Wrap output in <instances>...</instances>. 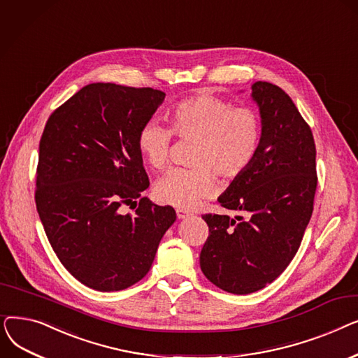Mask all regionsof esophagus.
I'll use <instances>...</instances> for the list:
<instances>
[{
	"instance_id": "esophagus-1",
	"label": "esophagus",
	"mask_w": 358,
	"mask_h": 358,
	"mask_svg": "<svg viewBox=\"0 0 358 358\" xmlns=\"http://www.w3.org/2000/svg\"><path fill=\"white\" fill-rule=\"evenodd\" d=\"M189 216H190V213H189V212L181 210V209H178V210H177V217H178V219H185V217H189Z\"/></svg>"
}]
</instances>
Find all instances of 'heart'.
I'll return each mask as SVG.
<instances>
[{"label": "heart", "mask_w": 358, "mask_h": 358, "mask_svg": "<svg viewBox=\"0 0 358 358\" xmlns=\"http://www.w3.org/2000/svg\"><path fill=\"white\" fill-rule=\"evenodd\" d=\"M169 127L155 120L142 124L136 146L145 162L155 169L166 165L173 134L196 139L190 162L176 168L154 187L161 204L185 210L216 192V174L224 180L242 176L255 161L261 145V119L248 106H235L215 94L203 92L177 103L168 115Z\"/></svg>", "instance_id": "obj_1"}]
</instances>
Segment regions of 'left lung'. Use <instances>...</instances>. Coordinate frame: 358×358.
Segmentation results:
<instances>
[{"label": "left lung", "mask_w": 358, "mask_h": 358, "mask_svg": "<svg viewBox=\"0 0 358 358\" xmlns=\"http://www.w3.org/2000/svg\"><path fill=\"white\" fill-rule=\"evenodd\" d=\"M261 145L245 173L217 201L228 215H203L209 236L200 252L203 274L219 289L248 294L270 285L296 255L313 212L317 185L312 130L280 87L257 81Z\"/></svg>", "instance_id": "obj_1"}]
</instances>
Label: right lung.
<instances>
[{
  "instance_id": "1",
  "label": "right lung",
  "mask_w": 358,
  "mask_h": 358,
  "mask_svg": "<svg viewBox=\"0 0 358 358\" xmlns=\"http://www.w3.org/2000/svg\"><path fill=\"white\" fill-rule=\"evenodd\" d=\"M164 99L149 87L88 84L46 122L37 213L64 267L94 290L119 292L142 280L176 222L171 206L141 197L149 178L136 136ZM138 198L136 215H123L122 206Z\"/></svg>"
}]
</instances>
